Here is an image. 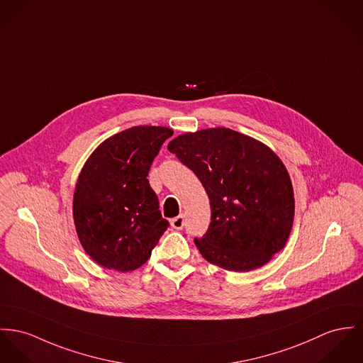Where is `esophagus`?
Instances as JSON below:
<instances>
[{"instance_id": "obj_1", "label": "esophagus", "mask_w": 363, "mask_h": 363, "mask_svg": "<svg viewBox=\"0 0 363 363\" xmlns=\"http://www.w3.org/2000/svg\"><path fill=\"white\" fill-rule=\"evenodd\" d=\"M184 225H185V217H184L182 214L171 220V226H172L174 229H178V230H179V229L184 228Z\"/></svg>"}]
</instances>
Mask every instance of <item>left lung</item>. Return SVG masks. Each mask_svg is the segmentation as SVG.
Returning a JSON list of instances; mask_svg holds the SVG:
<instances>
[{"mask_svg": "<svg viewBox=\"0 0 363 363\" xmlns=\"http://www.w3.org/2000/svg\"><path fill=\"white\" fill-rule=\"evenodd\" d=\"M167 147L195 172L210 199L211 223L195 239L203 258L226 271L249 272L284 247L294 194L272 149L225 127L182 134Z\"/></svg>", "mask_w": 363, "mask_h": 363, "instance_id": "1", "label": "left lung"}]
</instances>
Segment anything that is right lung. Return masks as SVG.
Wrapping results in <instances>:
<instances>
[{"instance_id":"right-lung-1","label":"right lung","mask_w":363,"mask_h":363,"mask_svg":"<svg viewBox=\"0 0 363 363\" xmlns=\"http://www.w3.org/2000/svg\"><path fill=\"white\" fill-rule=\"evenodd\" d=\"M172 134L167 127H131L104 140L85 162L73 218L84 250L101 267L118 272L140 268L167 229L146 177Z\"/></svg>"}]
</instances>
